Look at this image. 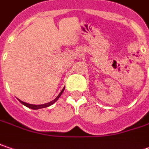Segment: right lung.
Segmentation results:
<instances>
[{
	"mask_svg": "<svg viewBox=\"0 0 149 149\" xmlns=\"http://www.w3.org/2000/svg\"><path fill=\"white\" fill-rule=\"evenodd\" d=\"M64 89H65V88L61 91V93L58 94V96H57L56 98L54 100L50 101V102H49V103H46V104H28V103H25V102H23V101L20 100H18L20 101V103H22V104H24L25 106H27L28 108H30L32 109H42V108H46V107H49V106H50L51 104H53L54 103H56L57 100H58V99L61 97V95L62 94V93L64 91Z\"/></svg>",
	"mask_w": 149,
	"mask_h": 149,
	"instance_id": "right-lung-1",
	"label": "right lung"
}]
</instances>
